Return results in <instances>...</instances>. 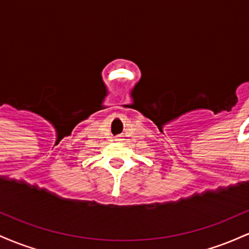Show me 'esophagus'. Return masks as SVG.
Masks as SVG:
<instances>
[{
    "mask_svg": "<svg viewBox=\"0 0 249 249\" xmlns=\"http://www.w3.org/2000/svg\"><path fill=\"white\" fill-rule=\"evenodd\" d=\"M115 141H116V142H122V141H123L122 136H116V137H115Z\"/></svg>",
    "mask_w": 249,
    "mask_h": 249,
    "instance_id": "esophagus-1",
    "label": "esophagus"
}]
</instances>
